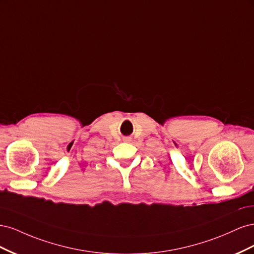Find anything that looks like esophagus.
I'll list each match as a JSON object with an SVG mask.
<instances>
[{"instance_id":"1","label":"esophagus","mask_w":254,"mask_h":254,"mask_svg":"<svg viewBox=\"0 0 254 254\" xmlns=\"http://www.w3.org/2000/svg\"><path fill=\"white\" fill-rule=\"evenodd\" d=\"M124 142H131V139H130V137H125V139H124Z\"/></svg>"}]
</instances>
